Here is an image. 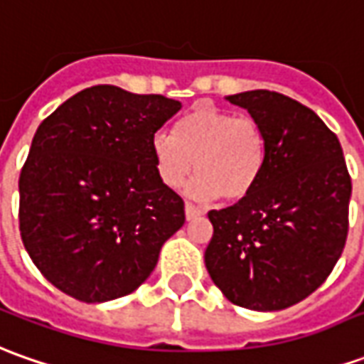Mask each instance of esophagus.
Returning a JSON list of instances; mask_svg holds the SVG:
<instances>
[{
	"mask_svg": "<svg viewBox=\"0 0 364 364\" xmlns=\"http://www.w3.org/2000/svg\"><path fill=\"white\" fill-rule=\"evenodd\" d=\"M201 215H203L201 209L193 207L191 203H187V205H185V217H187V221H193V219H197V217H201Z\"/></svg>",
	"mask_w": 364,
	"mask_h": 364,
	"instance_id": "1",
	"label": "esophagus"
}]
</instances>
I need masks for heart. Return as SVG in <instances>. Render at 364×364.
Returning <instances> with one entry per match:
<instances>
[{
    "mask_svg": "<svg viewBox=\"0 0 364 364\" xmlns=\"http://www.w3.org/2000/svg\"><path fill=\"white\" fill-rule=\"evenodd\" d=\"M267 137L253 117H237L213 103H197L181 115L173 135L155 133L151 155L159 181L179 189L187 177H197L187 193L199 201L237 203L257 189L267 167Z\"/></svg>",
    "mask_w": 364,
    "mask_h": 364,
    "instance_id": "b5f03b06",
    "label": "heart"
}]
</instances>
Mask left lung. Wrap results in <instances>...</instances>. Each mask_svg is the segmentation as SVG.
<instances>
[{
	"instance_id": "obj_1",
	"label": "left lung",
	"mask_w": 364,
	"mask_h": 364,
	"mask_svg": "<svg viewBox=\"0 0 364 364\" xmlns=\"http://www.w3.org/2000/svg\"><path fill=\"white\" fill-rule=\"evenodd\" d=\"M261 123L267 167L247 199L209 211L205 267L231 303L281 311L325 283L347 241L350 177L337 135L275 91L227 95Z\"/></svg>"
}]
</instances>
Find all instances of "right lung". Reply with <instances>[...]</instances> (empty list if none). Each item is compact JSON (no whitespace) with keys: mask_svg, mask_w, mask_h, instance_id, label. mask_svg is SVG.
<instances>
[{"mask_svg":"<svg viewBox=\"0 0 364 364\" xmlns=\"http://www.w3.org/2000/svg\"><path fill=\"white\" fill-rule=\"evenodd\" d=\"M181 101L95 85L37 127L19 175V231L51 285L83 303L133 293L185 223L151 137Z\"/></svg>","mask_w":364,"mask_h":364,"instance_id":"add662e5","label":"right lung"}]
</instances>
